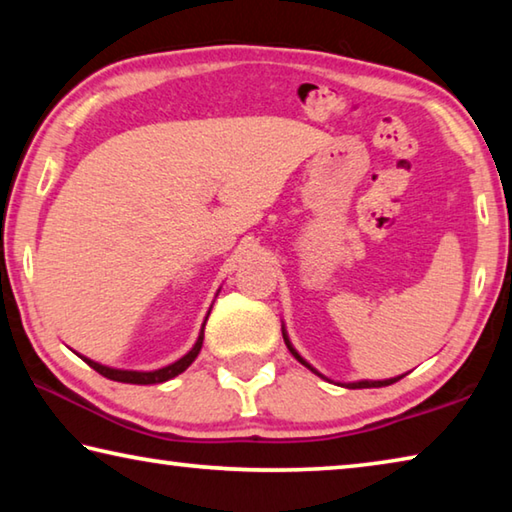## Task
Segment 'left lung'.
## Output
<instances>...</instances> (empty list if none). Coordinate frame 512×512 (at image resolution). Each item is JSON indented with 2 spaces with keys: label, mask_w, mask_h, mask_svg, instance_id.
<instances>
[{
  "label": "left lung",
  "mask_w": 512,
  "mask_h": 512,
  "mask_svg": "<svg viewBox=\"0 0 512 512\" xmlns=\"http://www.w3.org/2000/svg\"><path fill=\"white\" fill-rule=\"evenodd\" d=\"M282 336H284V343H287V348H289V352L293 354V357H296V359L302 363V366H307L311 372H316V375H320L318 370L311 368L309 363H307L305 359H302L300 354L296 352V348H293V345H291L289 336H287V332H284V329H282ZM320 377H323V375H320ZM402 377H404V375H402ZM402 377H393V379H384V381H354V384H348V388H379V386H391V384H395V381H400Z\"/></svg>",
  "instance_id": "left-lung-1"
}]
</instances>
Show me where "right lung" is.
Listing matches in <instances>:
<instances>
[{
	"instance_id": "1",
	"label": "right lung",
	"mask_w": 512,
	"mask_h": 512,
	"mask_svg": "<svg viewBox=\"0 0 512 512\" xmlns=\"http://www.w3.org/2000/svg\"><path fill=\"white\" fill-rule=\"evenodd\" d=\"M210 316V314H207ZM207 320V318H205ZM203 332H205V323H203V329L201 334H198V341L194 343V348L189 350L183 359H178L176 363H171V366H164L160 370H151V372H140V370H119V368H108V366H101V363L92 361V359H85V357H79L88 363L90 368H94L99 372V375L108 377L112 381H121V384H162V381L167 379H173L176 375H180V372H185L189 366H192V361L198 357V352H201L203 348Z\"/></svg>"
}]
</instances>
